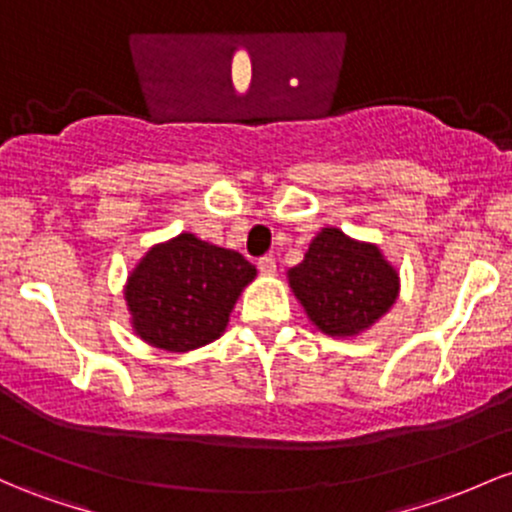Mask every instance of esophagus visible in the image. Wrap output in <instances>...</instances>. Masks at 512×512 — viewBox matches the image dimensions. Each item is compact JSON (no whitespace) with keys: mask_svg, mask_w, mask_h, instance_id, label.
<instances>
[{"mask_svg":"<svg viewBox=\"0 0 512 512\" xmlns=\"http://www.w3.org/2000/svg\"><path fill=\"white\" fill-rule=\"evenodd\" d=\"M257 269H260L262 274H274L277 272V262H274V257H260V260H257Z\"/></svg>","mask_w":512,"mask_h":512,"instance_id":"1","label":"esophagus"}]
</instances>
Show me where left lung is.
I'll return each mask as SVG.
<instances>
[{"mask_svg":"<svg viewBox=\"0 0 512 512\" xmlns=\"http://www.w3.org/2000/svg\"><path fill=\"white\" fill-rule=\"evenodd\" d=\"M289 284L311 323L333 338L367 330L398 296V272L379 247L338 228L320 230L301 265L289 269Z\"/></svg>","mask_w":512,"mask_h":512,"instance_id":"1","label":"left lung"}]
</instances>
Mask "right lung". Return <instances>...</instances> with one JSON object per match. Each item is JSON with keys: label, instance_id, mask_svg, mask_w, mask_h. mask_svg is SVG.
Listing matches in <instances>:
<instances>
[{"label": "right lung", "instance_id": "1", "mask_svg": "<svg viewBox=\"0 0 512 512\" xmlns=\"http://www.w3.org/2000/svg\"><path fill=\"white\" fill-rule=\"evenodd\" d=\"M255 274L240 252L192 233L150 247L126 284L133 330L167 352L209 345L221 338L240 291Z\"/></svg>", "mask_w": 512, "mask_h": 512}]
</instances>
